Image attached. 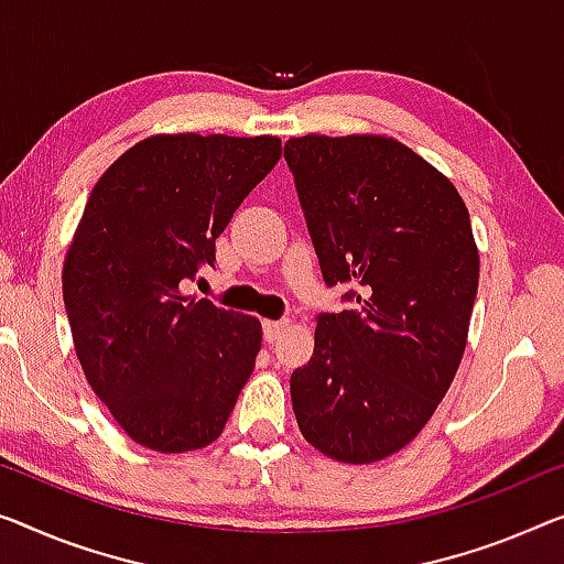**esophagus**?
Segmentation results:
<instances>
[{
    "instance_id": "esophagus-1",
    "label": "esophagus",
    "mask_w": 564,
    "mask_h": 564,
    "mask_svg": "<svg viewBox=\"0 0 564 564\" xmlns=\"http://www.w3.org/2000/svg\"><path fill=\"white\" fill-rule=\"evenodd\" d=\"M285 322H263V334H265V341L268 344H273L275 339H279V336L283 334V329H285Z\"/></svg>"
}]
</instances>
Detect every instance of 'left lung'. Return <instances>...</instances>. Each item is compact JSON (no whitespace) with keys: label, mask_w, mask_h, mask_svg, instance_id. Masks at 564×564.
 <instances>
[{"label":"left lung","mask_w":564,"mask_h":564,"mask_svg":"<svg viewBox=\"0 0 564 564\" xmlns=\"http://www.w3.org/2000/svg\"><path fill=\"white\" fill-rule=\"evenodd\" d=\"M285 162L326 285L355 308L318 314L291 375L301 435L375 464L423 431L466 349L478 289L468 209L448 176L388 137L289 139Z\"/></svg>","instance_id":"obj_1"}]
</instances>
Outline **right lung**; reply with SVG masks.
Instances as JSON below:
<instances>
[{"mask_svg":"<svg viewBox=\"0 0 564 564\" xmlns=\"http://www.w3.org/2000/svg\"><path fill=\"white\" fill-rule=\"evenodd\" d=\"M279 137L159 133L108 166L67 248L75 355L131 441L159 453L220 438L263 341L256 316L182 291L279 164Z\"/></svg>","mask_w":564,"mask_h":564,"instance_id":"obj_1","label":"right lung"}]
</instances>
